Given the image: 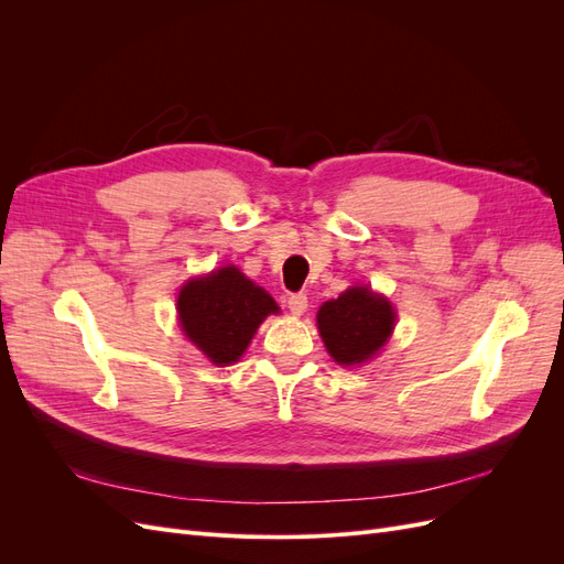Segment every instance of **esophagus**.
I'll return each instance as SVG.
<instances>
[{
    "label": "esophagus",
    "mask_w": 564,
    "mask_h": 564,
    "mask_svg": "<svg viewBox=\"0 0 564 564\" xmlns=\"http://www.w3.org/2000/svg\"><path fill=\"white\" fill-rule=\"evenodd\" d=\"M286 305H289V311H292V315H303L305 308H308V296H305V294H292V296H289Z\"/></svg>",
    "instance_id": "obj_1"
}]
</instances>
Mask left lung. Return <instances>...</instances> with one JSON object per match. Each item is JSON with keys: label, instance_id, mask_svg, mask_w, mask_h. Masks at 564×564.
Returning <instances> with one entry per match:
<instances>
[{"label": "left lung", "instance_id": "left-lung-1", "mask_svg": "<svg viewBox=\"0 0 564 564\" xmlns=\"http://www.w3.org/2000/svg\"><path fill=\"white\" fill-rule=\"evenodd\" d=\"M395 327V308L369 286H350L319 305L317 329L334 362L355 367L369 362Z\"/></svg>", "mask_w": 564, "mask_h": 564}]
</instances>
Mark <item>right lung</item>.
I'll return each instance as SVG.
<instances>
[{
	"instance_id": "1",
	"label": "right lung",
	"mask_w": 564,
	"mask_h": 564,
	"mask_svg": "<svg viewBox=\"0 0 564 564\" xmlns=\"http://www.w3.org/2000/svg\"><path fill=\"white\" fill-rule=\"evenodd\" d=\"M183 334L218 367L240 360L256 329L280 313L265 289L226 265L183 284L176 301Z\"/></svg>"
}]
</instances>
